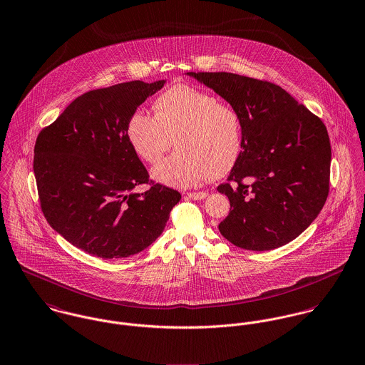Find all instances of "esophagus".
I'll list each match as a JSON object with an SVG mask.
<instances>
[{
    "instance_id": "1",
    "label": "esophagus",
    "mask_w": 365,
    "mask_h": 365,
    "mask_svg": "<svg viewBox=\"0 0 365 365\" xmlns=\"http://www.w3.org/2000/svg\"><path fill=\"white\" fill-rule=\"evenodd\" d=\"M187 197H190L193 200H202L207 197V193L205 192H190V193H187Z\"/></svg>"
}]
</instances>
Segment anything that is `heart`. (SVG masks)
<instances>
[{
	"label": "heart",
	"mask_w": 365,
	"mask_h": 365,
	"mask_svg": "<svg viewBox=\"0 0 365 365\" xmlns=\"http://www.w3.org/2000/svg\"><path fill=\"white\" fill-rule=\"evenodd\" d=\"M155 116L135 110L125 137L138 158L158 163L175 144L178 151L160 163L153 176L165 185L192 187L227 175L243 150L241 113L200 88L176 83L154 102Z\"/></svg>",
	"instance_id": "1"
}]
</instances>
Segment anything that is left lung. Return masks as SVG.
I'll use <instances>...</instances> for the list:
<instances>
[{"label": "left lung", "mask_w": 365, "mask_h": 365, "mask_svg": "<svg viewBox=\"0 0 365 365\" xmlns=\"http://www.w3.org/2000/svg\"><path fill=\"white\" fill-rule=\"evenodd\" d=\"M242 116L243 150L225 183L231 204L224 238L247 250H270L301 235L324 208L330 140L324 122L282 86L231 73H187Z\"/></svg>", "instance_id": "1"}]
</instances>
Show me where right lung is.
Instances as JSON below:
<instances>
[{"mask_svg":"<svg viewBox=\"0 0 365 365\" xmlns=\"http://www.w3.org/2000/svg\"><path fill=\"white\" fill-rule=\"evenodd\" d=\"M165 81H130L85 92L39 133L34 172L44 218L64 240L102 259L144 250L180 200L150 179L125 137L128 118ZM147 182L144 194L130 190Z\"/></svg>","mask_w":365,"mask_h":365,"instance_id":"right-lung-1","label":"right lung"}]
</instances>
